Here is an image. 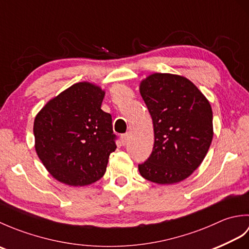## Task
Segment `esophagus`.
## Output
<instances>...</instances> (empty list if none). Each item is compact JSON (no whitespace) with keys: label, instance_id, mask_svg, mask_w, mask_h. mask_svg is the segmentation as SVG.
Here are the masks:
<instances>
[{"label":"esophagus","instance_id":"1","mask_svg":"<svg viewBox=\"0 0 249 249\" xmlns=\"http://www.w3.org/2000/svg\"><path fill=\"white\" fill-rule=\"evenodd\" d=\"M128 139H129V134H124V135H122V136H121V142H122V144L125 145L126 143H127Z\"/></svg>","mask_w":249,"mask_h":249}]
</instances>
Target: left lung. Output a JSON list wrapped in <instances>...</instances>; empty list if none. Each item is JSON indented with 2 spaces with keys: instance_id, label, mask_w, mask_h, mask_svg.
<instances>
[{
  "instance_id": "left-lung-1",
  "label": "left lung",
  "mask_w": 249,
  "mask_h": 249,
  "mask_svg": "<svg viewBox=\"0 0 249 249\" xmlns=\"http://www.w3.org/2000/svg\"><path fill=\"white\" fill-rule=\"evenodd\" d=\"M140 94L152 116L154 146L139 172L156 184H176L193 174L213 139L209 100L187 78L155 72L140 82Z\"/></svg>"
}]
</instances>
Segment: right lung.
Masks as SVG:
<instances>
[{"instance_id": "right-lung-1", "label": "right lung", "mask_w": 249, "mask_h": 249, "mask_svg": "<svg viewBox=\"0 0 249 249\" xmlns=\"http://www.w3.org/2000/svg\"><path fill=\"white\" fill-rule=\"evenodd\" d=\"M105 91L78 82L50 99L34 120L35 151L52 177L87 186L104 177L115 151L111 115L102 107Z\"/></svg>"}]
</instances>
